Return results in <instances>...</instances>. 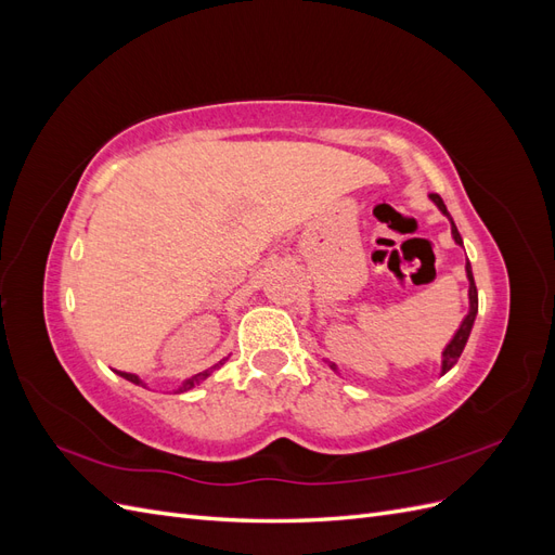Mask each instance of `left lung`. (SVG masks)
Instances as JSON below:
<instances>
[{
    "instance_id": "obj_1",
    "label": "left lung",
    "mask_w": 555,
    "mask_h": 555,
    "mask_svg": "<svg viewBox=\"0 0 555 555\" xmlns=\"http://www.w3.org/2000/svg\"><path fill=\"white\" fill-rule=\"evenodd\" d=\"M430 198L435 201V204H438V208H440V210H442V212L449 217V220H451V215L447 212V206H444L442 196H440V194H430ZM451 233H453V241H456L459 245H463V238H461V233H459L456 224H453V220H451ZM465 271H467V278H469V312H467V317L463 319V324H461L459 333L453 335V340H451V343L447 345V349H444V354H442V375H444L447 371H451V367L456 365L459 357L463 354L465 343H467V338H469V331H473L475 317H477V310H479L477 284H475V278H473V268H469V261H467V266H465Z\"/></svg>"
}]
</instances>
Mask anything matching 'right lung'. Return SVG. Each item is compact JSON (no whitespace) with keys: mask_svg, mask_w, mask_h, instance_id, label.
<instances>
[{"mask_svg":"<svg viewBox=\"0 0 555 555\" xmlns=\"http://www.w3.org/2000/svg\"><path fill=\"white\" fill-rule=\"evenodd\" d=\"M220 365H222V361H220V363H215L212 367H208V371H204V373H198V375H194L192 379H188V382H184V384H182V389H180V391H188V389H192V386H194V384H198L201 379H206V377H208V375H210L212 371H217V367H220ZM120 375H122L125 379L133 382V384H143V382H141V379H139L137 375H129V373H120Z\"/></svg>","mask_w":555,"mask_h":555,"instance_id":"add662e5","label":"right lung"}]
</instances>
